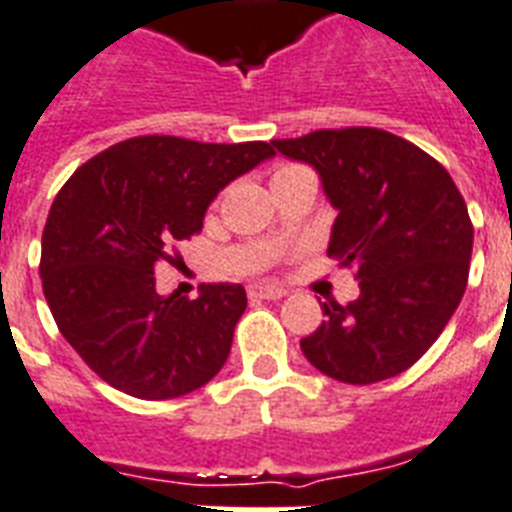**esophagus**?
Wrapping results in <instances>:
<instances>
[{"mask_svg":"<svg viewBox=\"0 0 512 512\" xmlns=\"http://www.w3.org/2000/svg\"><path fill=\"white\" fill-rule=\"evenodd\" d=\"M249 299H281L284 297V289L281 286H273V284H255L249 286Z\"/></svg>","mask_w":512,"mask_h":512,"instance_id":"1","label":"esophagus"}]
</instances>
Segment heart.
Returning a JSON list of instances; mask_svg holds the SVG:
<instances>
[{"instance_id":"b5f03b06","label":"heart","mask_w":512,"mask_h":512,"mask_svg":"<svg viewBox=\"0 0 512 512\" xmlns=\"http://www.w3.org/2000/svg\"><path fill=\"white\" fill-rule=\"evenodd\" d=\"M307 168H302V165H294V162H284V165H278L276 170H273V181H278V178H286V176H294V173H305Z\"/></svg>"}]
</instances>
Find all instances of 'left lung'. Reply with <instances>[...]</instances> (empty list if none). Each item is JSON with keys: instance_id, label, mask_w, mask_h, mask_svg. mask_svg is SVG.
I'll return each mask as SVG.
<instances>
[{"instance_id": "left-lung-1", "label": "left lung", "mask_w": 512, "mask_h": 512, "mask_svg": "<svg viewBox=\"0 0 512 512\" xmlns=\"http://www.w3.org/2000/svg\"><path fill=\"white\" fill-rule=\"evenodd\" d=\"M318 170L339 210L328 257L355 270L360 297L323 302L299 347L342 384L400 376L439 339L468 284L473 223L450 173L381 128H321L270 141Z\"/></svg>"}]
</instances>
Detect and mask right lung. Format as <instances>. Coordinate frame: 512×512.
<instances>
[{
	"label": "right lung",
	"mask_w": 512,
	"mask_h": 512,
	"mask_svg": "<svg viewBox=\"0 0 512 512\" xmlns=\"http://www.w3.org/2000/svg\"><path fill=\"white\" fill-rule=\"evenodd\" d=\"M273 144H205L134 136L65 181L41 234V286L54 323L102 381L139 400H173L223 368L242 284H202L197 299L160 297L157 263L202 231L234 178L273 157Z\"/></svg>",
	"instance_id": "right-lung-1"
}]
</instances>
